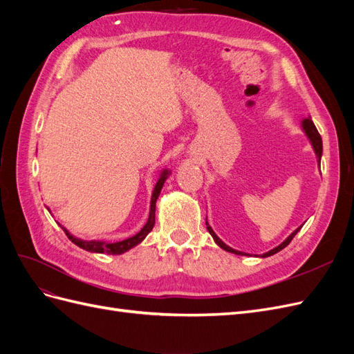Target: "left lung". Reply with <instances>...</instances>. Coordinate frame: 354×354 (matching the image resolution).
<instances>
[{"instance_id": "1", "label": "left lung", "mask_w": 354, "mask_h": 354, "mask_svg": "<svg viewBox=\"0 0 354 354\" xmlns=\"http://www.w3.org/2000/svg\"><path fill=\"white\" fill-rule=\"evenodd\" d=\"M301 127H303V131L306 133V136H307V138L310 140V145H312V147H313V151H315V153H316V158H317V162H319V165H320V158H322V152H324V149H322V137H320V134L317 133V130H316V127H315V124H313V121H312V118H304V120L301 121ZM207 223V229H208V232H209V234L212 236V239H214V242H216L221 250H224V251H227V252H232V254H236V255H248V254H245V252H242V251H238V250H233V248H230L229 245H226L224 243L217 234H216V232H214L212 229H211V226L208 224V221H205ZM303 227V224L301 226H299L298 229H295L291 234H289V236L281 243V245H277L276 248H273V250H270L269 252H264L263 255H261V259H266V257H270V255H273V254H276V252H279V251H282L285 246H288L289 245V242L292 241V238L295 236V234L299 232V229Z\"/></svg>"}]
</instances>
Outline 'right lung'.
<instances>
[{
	"mask_svg": "<svg viewBox=\"0 0 354 354\" xmlns=\"http://www.w3.org/2000/svg\"><path fill=\"white\" fill-rule=\"evenodd\" d=\"M171 174V171L169 169H162L160 171V174H159V178H158V181H156V185H155V187H153V192H152V198H151V211H149V218H147V221H146V224L143 226V229L138 232V233H136L134 236H131V238H127V239H124V241H120V242H104V241H85V239H80V238H77V236H73L72 233H69L68 232V229L66 227H63L62 224H59V226L65 230V233H66V236L77 245V246H80V248H82V250H85V251H90V252H97V254H116V255H120V254H124V252H127L128 250H131V248H134L136 245H138L140 243L149 233H151V230L153 229V226H155V208H156V199H158V196H159V194H160V189H162V186H164V183H165V180L168 178V176ZM48 209V208H47ZM50 211V209H48Z\"/></svg>",
	"mask_w": 354,
	"mask_h": 354,
	"instance_id": "1",
	"label": "right lung"
}]
</instances>
